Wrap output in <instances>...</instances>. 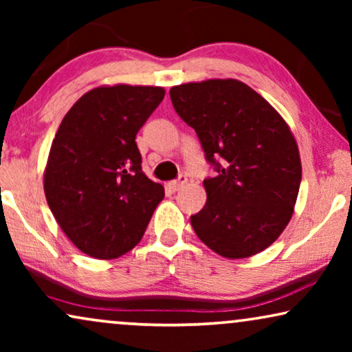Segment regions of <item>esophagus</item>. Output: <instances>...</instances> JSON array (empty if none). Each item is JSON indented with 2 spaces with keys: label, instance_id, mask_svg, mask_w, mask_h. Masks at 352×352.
I'll return each instance as SVG.
<instances>
[{
  "label": "esophagus",
  "instance_id": "1",
  "mask_svg": "<svg viewBox=\"0 0 352 352\" xmlns=\"http://www.w3.org/2000/svg\"><path fill=\"white\" fill-rule=\"evenodd\" d=\"M186 182H187V176L186 175H179V177H177V179L168 182V189H171L173 192H176V190H179L181 187L186 184Z\"/></svg>",
  "mask_w": 352,
  "mask_h": 352
}]
</instances>
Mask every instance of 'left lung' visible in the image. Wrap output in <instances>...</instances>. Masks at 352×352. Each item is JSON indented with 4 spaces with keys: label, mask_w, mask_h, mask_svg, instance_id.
Here are the masks:
<instances>
[{
    "label": "left lung",
    "mask_w": 352,
    "mask_h": 352,
    "mask_svg": "<svg viewBox=\"0 0 352 352\" xmlns=\"http://www.w3.org/2000/svg\"><path fill=\"white\" fill-rule=\"evenodd\" d=\"M176 113L195 129L216 171L190 216L197 237L221 256H253L287 228L301 184L295 138L271 104L242 81L173 86Z\"/></svg>",
    "instance_id": "8db88e82"
}]
</instances>
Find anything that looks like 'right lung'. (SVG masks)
I'll return each mask as SVG.
<instances>
[{
    "instance_id": "add662e5",
    "label": "right lung",
    "mask_w": 352,
    "mask_h": 352,
    "mask_svg": "<svg viewBox=\"0 0 352 352\" xmlns=\"http://www.w3.org/2000/svg\"><path fill=\"white\" fill-rule=\"evenodd\" d=\"M165 98L157 86H104L76 100L52 141L47 205L76 248L113 259L136 247L165 189L142 173L136 134Z\"/></svg>"
}]
</instances>
